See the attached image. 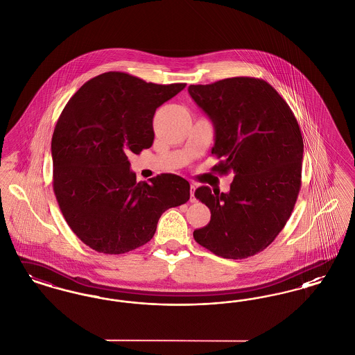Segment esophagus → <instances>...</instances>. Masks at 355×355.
<instances>
[{
  "label": "esophagus",
  "mask_w": 355,
  "mask_h": 355,
  "mask_svg": "<svg viewBox=\"0 0 355 355\" xmlns=\"http://www.w3.org/2000/svg\"><path fill=\"white\" fill-rule=\"evenodd\" d=\"M196 189H197L196 184H191V185H190V202H197V198H196V196H194Z\"/></svg>",
  "instance_id": "obj_1"
}]
</instances>
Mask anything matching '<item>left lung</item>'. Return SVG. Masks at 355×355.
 I'll list each match as a JSON object with an SVG mask.
<instances>
[{
    "mask_svg": "<svg viewBox=\"0 0 355 355\" xmlns=\"http://www.w3.org/2000/svg\"><path fill=\"white\" fill-rule=\"evenodd\" d=\"M187 90L214 125L211 154L222 161L213 171L234 173L229 193L196 190L211 218L193 236L222 258L252 257L279 234L297 202L304 157L300 125L287 102L259 78L233 77Z\"/></svg>",
    "mask_w": 355,
    "mask_h": 355,
    "instance_id": "obj_1",
    "label": "left lung"
}]
</instances>
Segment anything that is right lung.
Masks as SVG:
<instances>
[{"label":"right lung","instance_id":"right-lung-1","mask_svg":"<svg viewBox=\"0 0 355 355\" xmlns=\"http://www.w3.org/2000/svg\"><path fill=\"white\" fill-rule=\"evenodd\" d=\"M185 86L107 71L64 107L51 138L53 190L69 227L90 249L132 252L152 239L165 210L189 201L185 178L159 174L137 182L128 159L152 146L157 107Z\"/></svg>","mask_w":355,"mask_h":355}]
</instances>
